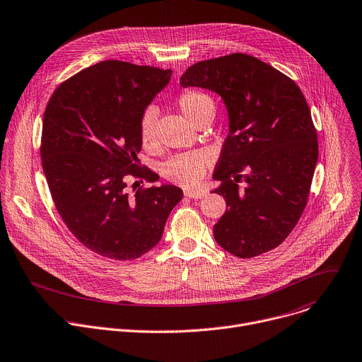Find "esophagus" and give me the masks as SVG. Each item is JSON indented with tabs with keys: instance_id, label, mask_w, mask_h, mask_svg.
I'll return each mask as SVG.
<instances>
[{
	"instance_id": "1",
	"label": "esophagus",
	"mask_w": 362,
	"mask_h": 362,
	"mask_svg": "<svg viewBox=\"0 0 362 362\" xmlns=\"http://www.w3.org/2000/svg\"><path fill=\"white\" fill-rule=\"evenodd\" d=\"M208 194L206 189H185V196L190 199H201Z\"/></svg>"
}]
</instances>
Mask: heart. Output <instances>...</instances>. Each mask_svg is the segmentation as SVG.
<instances>
[{"label": "heart", "instance_id": "heart-1", "mask_svg": "<svg viewBox=\"0 0 362 362\" xmlns=\"http://www.w3.org/2000/svg\"><path fill=\"white\" fill-rule=\"evenodd\" d=\"M179 110L194 124L215 112V101L212 96L199 89H185L176 100ZM157 111L153 107L144 110L139 124V134L143 147L153 148L157 144ZM206 156L199 151L182 153L170 157L161 166V173L168 180L182 185L194 186L205 175Z\"/></svg>", "mask_w": 362, "mask_h": 362}]
</instances>
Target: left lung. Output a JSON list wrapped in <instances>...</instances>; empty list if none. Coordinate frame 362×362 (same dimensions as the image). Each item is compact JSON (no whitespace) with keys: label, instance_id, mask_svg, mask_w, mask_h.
I'll return each mask as SVG.
<instances>
[{"label":"left lung","instance_id":"left-lung-1","mask_svg":"<svg viewBox=\"0 0 362 362\" xmlns=\"http://www.w3.org/2000/svg\"><path fill=\"white\" fill-rule=\"evenodd\" d=\"M180 85L216 92L228 110L229 133L214 173L221 182L214 193L228 211L214 225L215 241L238 258L276 248L306 208L319 156L300 88L245 53L194 63Z\"/></svg>","mask_w":362,"mask_h":362}]
</instances>
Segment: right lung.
Segmentation results:
<instances>
[{"mask_svg": "<svg viewBox=\"0 0 362 362\" xmlns=\"http://www.w3.org/2000/svg\"><path fill=\"white\" fill-rule=\"evenodd\" d=\"M172 71L104 60L62 82L47 103L40 156L54 206L69 231L105 258L136 259L158 244L182 201L173 185L127 189L129 177L157 182L140 168L141 114Z\"/></svg>", "mask_w": 362, "mask_h": 362, "instance_id": "1", "label": "right lung"}]
</instances>
